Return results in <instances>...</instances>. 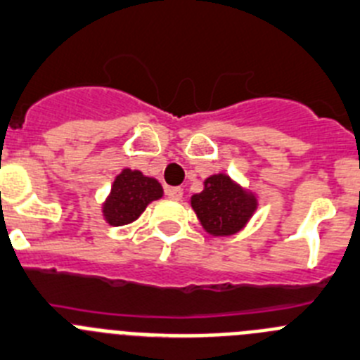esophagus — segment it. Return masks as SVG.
<instances>
[{"mask_svg": "<svg viewBox=\"0 0 360 360\" xmlns=\"http://www.w3.org/2000/svg\"><path fill=\"white\" fill-rule=\"evenodd\" d=\"M167 195L170 197L172 200H181V199H183V188H179V186L168 188Z\"/></svg>", "mask_w": 360, "mask_h": 360, "instance_id": "esophagus-1", "label": "esophagus"}]
</instances>
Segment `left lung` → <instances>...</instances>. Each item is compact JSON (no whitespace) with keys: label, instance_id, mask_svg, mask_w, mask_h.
I'll list each match as a JSON object with an SVG mask.
<instances>
[{"label":"left lung","instance_id":"8db88e82","mask_svg":"<svg viewBox=\"0 0 360 360\" xmlns=\"http://www.w3.org/2000/svg\"><path fill=\"white\" fill-rule=\"evenodd\" d=\"M190 204L208 235L231 236L248 226L258 210V197L231 176L220 172L204 179L202 192L193 193Z\"/></svg>","mask_w":360,"mask_h":360}]
</instances>
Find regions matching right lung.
<instances>
[{"label": "right lung", "mask_w": 360, "mask_h": 360, "mask_svg": "<svg viewBox=\"0 0 360 360\" xmlns=\"http://www.w3.org/2000/svg\"><path fill=\"white\" fill-rule=\"evenodd\" d=\"M163 197V186L140 170L124 168L115 177L111 192L102 202V217L109 226H127L140 219L152 200Z\"/></svg>", "instance_id": "1"}]
</instances>
